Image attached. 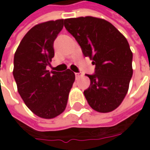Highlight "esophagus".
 Segmentation results:
<instances>
[{
    "mask_svg": "<svg viewBox=\"0 0 150 150\" xmlns=\"http://www.w3.org/2000/svg\"><path fill=\"white\" fill-rule=\"evenodd\" d=\"M75 76H76V78L78 79V78H81V77L83 76V74H82V73H79V72H76V73H75Z\"/></svg>",
    "mask_w": 150,
    "mask_h": 150,
    "instance_id": "1",
    "label": "esophagus"
}]
</instances>
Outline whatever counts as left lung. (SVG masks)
I'll use <instances>...</instances> for the list:
<instances>
[{
  "label": "left lung",
  "instance_id": "obj_1",
  "mask_svg": "<svg viewBox=\"0 0 150 150\" xmlns=\"http://www.w3.org/2000/svg\"><path fill=\"white\" fill-rule=\"evenodd\" d=\"M64 26L95 65V73L87 75L90 86L84 91L90 107L99 112L116 109L133 75V53L127 39L110 22L93 16L65 19Z\"/></svg>",
  "mask_w": 150,
  "mask_h": 150
}]
</instances>
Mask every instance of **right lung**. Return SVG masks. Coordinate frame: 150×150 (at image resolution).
I'll return each mask as SVG.
<instances>
[{
  "label": "right lung",
  "mask_w": 150,
  "mask_h": 150,
  "mask_svg": "<svg viewBox=\"0 0 150 150\" xmlns=\"http://www.w3.org/2000/svg\"><path fill=\"white\" fill-rule=\"evenodd\" d=\"M63 21L34 26L15 52L13 76L17 91L27 108L40 118H53L65 110L75 81L70 69L62 72L47 70L54 57L53 42L63 27Z\"/></svg>",
  "instance_id": "obj_1"
}]
</instances>
